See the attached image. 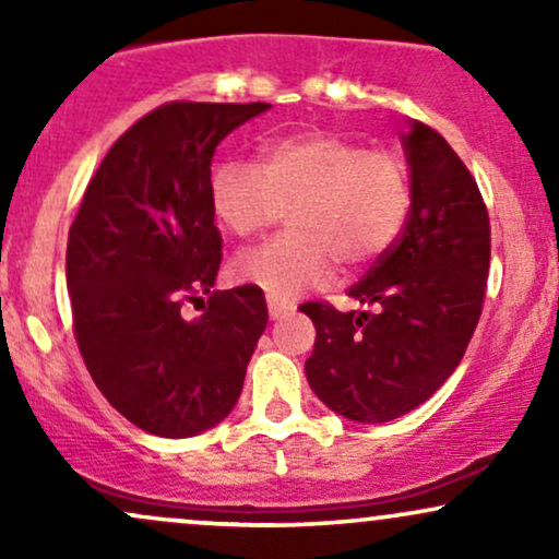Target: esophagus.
<instances>
[{"instance_id":"34e87169","label":"esophagus","mask_w":559,"mask_h":559,"mask_svg":"<svg viewBox=\"0 0 559 559\" xmlns=\"http://www.w3.org/2000/svg\"><path fill=\"white\" fill-rule=\"evenodd\" d=\"M288 310H292V305H288L286 299H278V297H267V312H271V318H273V320L284 318Z\"/></svg>"}]
</instances>
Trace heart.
<instances>
[{
  "label": "heart",
  "instance_id": "1",
  "mask_svg": "<svg viewBox=\"0 0 559 559\" xmlns=\"http://www.w3.org/2000/svg\"><path fill=\"white\" fill-rule=\"evenodd\" d=\"M210 207L236 239L260 234L288 207L286 234L239 254L234 278L267 297L329 281L333 262L360 267L394 243L409 210L407 165L338 133L267 141L258 163L223 159L210 176Z\"/></svg>",
  "mask_w": 559,
  "mask_h": 559
}]
</instances>
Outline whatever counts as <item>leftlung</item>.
I'll return each mask as SVG.
<instances>
[{
  "instance_id": "left-lung-1",
  "label": "left lung",
  "mask_w": 559,
  "mask_h": 559,
  "mask_svg": "<svg viewBox=\"0 0 559 559\" xmlns=\"http://www.w3.org/2000/svg\"><path fill=\"white\" fill-rule=\"evenodd\" d=\"M409 215L349 297L373 312L299 307L316 325L307 381L333 413L386 423L433 394L463 360L489 278L491 228L476 178L431 126L402 136Z\"/></svg>"
}]
</instances>
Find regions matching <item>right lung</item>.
Returning a JSON list of instances; mask_svg holds the SVG:
<instances>
[{
	"label": "right lung",
	"mask_w": 559,
	"mask_h": 559,
	"mask_svg": "<svg viewBox=\"0 0 559 559\" xmlns=\"http://www.w3.org/2000/svg\"><path fill=\"white\" fill-rule=\"evenodd\" d=\"M267 107L168 102L146 112L110 146L70 226L81 357L146 433L186 439L226 418L267 325L260 286L213 292L223 239L210 207L215 146ZM186 300H202L203 316L186 319Z\"/></svg>",
	"instance_id": "add662e5"
}]
</instances>
